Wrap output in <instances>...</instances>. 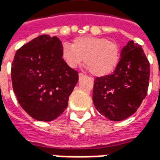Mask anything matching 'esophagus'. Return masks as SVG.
Listing matches in <instances>:
<instances>
[{
	"instance_id": "1",
	"label": "esophagus",
	"mask_w": 160,
	"mask_h": 160,
	"mask_svg": "<svg viewBox=\"0 0 160 160\" xmlns=\"http://www.w3.org/2000/svg\"><path fill=\"white\" fill-rule=\"evenodd\" d=\"M86 76H87V75H85L84 73H79V78H80V79H82V78H84V77H86Z\"/></svg>"
}]
</instances>
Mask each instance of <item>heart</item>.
<instances>
[{
  "instance_id": "b5f03b06",
  "label": "heart",
  "mask_w": 160,
  "mask_h": 160,
  "mask_svg": "<svg viewBox=\"0 0 160 160\" xmlns=\"http://www.w3.org/2000/svg\"><path fill=\"white\" fill-rule=\"evenodd\" d=\"M62 57L72 68L84 61L90 73L95 76H104L118 66L121 49L118 42L104 38L94 36L79 37L73 40L72 45L63 43Z\"/></svg>"
}]
</instances>
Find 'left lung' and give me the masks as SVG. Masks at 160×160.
<instances>
[{
    "label": "left lung",
    "instance_id": "obj_1",
    "mask_svg": "<svg viewBox=\"0 0 160 160\" xmlns=\"http://www.w3.org/2000/svg\"><path fill=\"white\" fill-rule=\"evenodd\" d=\"M149 76L150 64L141 46L129 41L121 51L114 72L94 80V106L111 121L129 118L147 96Z\"/></svg>",
    "mask_w": 160,
    "mask_h": 160
}]
</instances>
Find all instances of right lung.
Wrapping results in <instances>:
<instances>
[{"label":"right lung","instance_id":"1","mask_svg":"<svg viewBox=\"0 0 160 160\" xmlns=\"http://www.w3.org/2000/svg\"><path fill=\"white\" fill-rule=\"evenodd\" d=\"M62 42L41 35L17 50L11 68L12 89L26 113L50 122L62 114L79 80L62 57Z\"/></svg>","mask_w":160,"mask_h":160}]
</instances>
